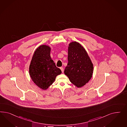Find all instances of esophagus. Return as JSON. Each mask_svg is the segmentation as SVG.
<instances>
[{"label": "esophagus", "mask_w": 127, "mask_h": 127, "mask_svg": "<svg viewBox=\"0 0 127 127\" xmlns=\"http://www.w3.org/2000/svg\"><path fill=\"white\" fill-rule=\"evenodd\" d=\"M60 69H61V71H62V73H63L64 72V69H63V68L61 67H60Z\"/></svg>", "instance_id": "1"}]
</instances>
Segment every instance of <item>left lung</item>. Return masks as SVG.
<instances>
[{"label":"left lung","instance_id":"8db88e82","mask_svg":"<svg viewBox=\"0 0 127 127\" xmlns=\"http://www.w3.org/2000/svg\"><path fill=\"white\" fill-rule=\"evenodd\" d=\"M68 62L64 73L76 87H82L92 77L94 65L86 50L79 43L72 41L68 44Z\"/></svg>","mask_w":127,"mask_h":127}]
</instances>
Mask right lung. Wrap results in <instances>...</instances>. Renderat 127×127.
I'll return each mask as SVG.
<instances>
[{
    "mask_svg": "<svg viewBox=\"0 0 127 127\" xmlns=\"http://www.w3.org/2000/svg\"><path fill=\"white\" fill-rule=\"evenodd\" d=\"M51 48L46 45L39 46L35 50L29 67L32 80L39 88L45 90L62 73L50 56Z\"/></svg>",
    "mask_w": 127,
    "mask_h": 127,
    "instance_id": "add662e5",
    "label": "right lung"
}]
</instances>
